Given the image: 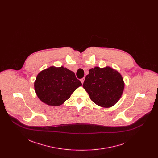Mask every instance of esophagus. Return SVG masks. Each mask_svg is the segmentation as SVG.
I'll use <instances>...</instances> for the list:
<instances>
[{
	"label": "esophagus",
	"mask_w": 158,
	"mask_h": 158,
	"mask_svg": "<svg viewBox=\"0 0 158 158\" xmlns=\"http://www.w3.org/2000/svg\"><path fill=\"white\" fill-rule=\"evenodd\" d=\"M84 80H85V78H82V79H81V82H82V83H83V82H84Z\"/></svg>",
	"instance_id": "esophagus-1"
}]
</instances>
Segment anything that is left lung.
Instances as JSON below:
<instances>
[{"label":"left lung","mask_w":158,"mask_h":158,"mask_svg":"<svg viewBox=\"0 0 158 158\" xmlns=\"http://www.w3.org/2000/svg\"><path fill=\"white\" fill-rule=\"evenodd\" d=\"M83 83L90 99L102 107H111L120 99L124 88L123 77L112 68L90 69Z\"/></svg>","instance_id":"left-lung-1"}]
</instances>
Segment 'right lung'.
Segmentation results:
<instances>
[{
    "instance_id": "right-lung-1",
    "label": "right lung",
    "mask_w": 158,
    "mask_h": 158,
    "mask_svg": "<svg viewBox=\"0 0 158 158\" xmlns=\"http://www.w3.org/2000/svg\"><path fill=\"white\" fill-rule=\"evenodd\" d=\"M82 85L75 73L67 68L52 66L38 74L34 88L38 97L44 103L59 106Z\"/></svg>"
}]
</instances>
